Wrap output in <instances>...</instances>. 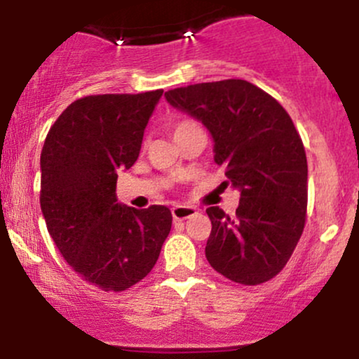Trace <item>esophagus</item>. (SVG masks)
I'll use <instances>...</instances> for the list:
<instances>
[{"instance_id":"obj_1","label":"esophagus","mask_w":359,"mask_h":359,"mask_svg":"<svg viewBox=\"0 0 359 359\" xmlns=\"http://www.w3.org/2000/svg\"><path fill=\"white\" fill-rule=\"evenodd\" d=\"M194 214H196V208H192V205H175V208H172V216H174L175 221L189 219Z\"/></svg>"}]
</instances>
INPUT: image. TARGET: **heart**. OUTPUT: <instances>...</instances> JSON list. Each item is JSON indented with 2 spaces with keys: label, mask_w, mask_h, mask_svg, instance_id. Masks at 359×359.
<instances>
[{
  "label": "heart",
  "mask_w": 359,
  "mask_h": 359,
  "mask_svg": "<svg viewBox=\"0 0 359 359\" xmlns=\"http://www.w3.org/2000/svg\"><path fill=\"white\" fill-rule=\"evenodd\" d=\"M194 126H197V125L194 121H191V119H179V121L172 123V126H170L172 135H174V137H179L180 133L191 130V128H194Z\"/></svg>",
  "instance_id": "1"
}]
</instances>
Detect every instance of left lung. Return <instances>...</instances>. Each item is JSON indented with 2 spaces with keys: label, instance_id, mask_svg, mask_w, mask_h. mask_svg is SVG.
<instances>
[{
  "label": "left lung",
  "instance_id": "8db88e82",
  "mask_svg": "<svg viewBox=\"0 0 359 359\" xmlns=\"http://www.w3.org/2000/svg\"><path fill=\"white\" fill-rule=\"evenodd\" d=\"M177 109L201 119L214 138V162L240 189L231 217L208 208L212 229L205 258L217 273L259 285L290 259L307 219V156L283 106L248 81L224 79L165 93Z\"/></svg>",
  "mask_w": 359,
  "mask_h": 359
}]
</instances>
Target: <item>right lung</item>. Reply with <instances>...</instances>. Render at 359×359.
Returning a JSON list of instances; mask_svg holds the SVG:
<instances>
[{
    "label": "right lung",
    "instance_id": "1",
    "mask_svg": "<svg viewBox=\"0 0 359 359\" xmlns=\"http://www.w3.org/2000/svg\"><path fill=\"white\" fill-rule=\"evenodd\" d=\"M163 89L96 94L64 109L45 138L40 208L65 262L88 283L121 292L150 273L172 228L165 205L118 204L119 170L140 155Z\"/></svg>",
    "mask_w": 359,
    "mask_h": 359
}]
</instances>
